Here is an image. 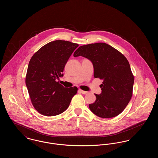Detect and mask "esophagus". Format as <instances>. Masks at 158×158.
<instances>
[{
  "mask_svg": "<svg viewBox=\"0 0 158 158\" xmlns=\"http://www.w3.org/2000/svg\"><path fill=\"white\" fill-rule=\"evenodd\" d=\"M79 92H80V93H82V94H87L88 93V92H86V91H85V90H82V89H79Z\"/></svg>",
  "mask_w": 158,
  "mask_h": 158,
  "instance_id": "34e87169",
  "label": "esophagus"
}]
</instances>
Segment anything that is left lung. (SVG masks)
<instances>
[{
  "label": "left lung",
  "mask_w": 158,
  "mask_h": 158,
  "mask_svg": "<svg viewBox=\"0 0 158 158\" xmlns=\"http://www.w3.org/2000/svg\"><path fill=\"white\" fill-rule=\"evenodd\" d=\"M90 60L95 78L103 80L102 92L89 105L90 111L101 118H112L123 111L130 102L134 76L126 57L112 46L104 43L82 45L73 54Z\"/></svg>",
  "instance_id": "left-lung-1"
}]
</instances>
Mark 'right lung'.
Masks as SVG:
<instances>
[{
  "mask_svg": "<svg viewBox=\"0 0 158 158\" xmlns=\"http://www.w3.org/2000/svg\"><path fill=\"white\" fill-rule=\"evenodd\" d=\"M78 44L56 40L40 48L31 57L25 83L32 104L38 113L54 116L67 110L77 88H65L57 80Z\"/></svg>",
  "mask_w": 158,
  "mask_h": 158,
  "instance_id": "add662e5",
  "label": "right lung"
}]
</instances>
